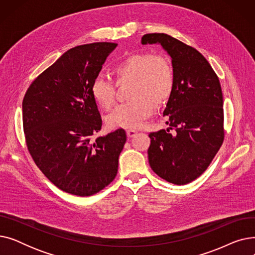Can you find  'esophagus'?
Wrapping results in <instances>:
<instances>
[{
	"mask_svg": "<svg viewBox=\"0 0 255 255\" xmlns=\"http://www.w3.org/2000/svg\"><path fill=\"white\" fill-rule=\"evenodd\" d=\"M136 134H137V131L136 130H133V129L127 130V136L128 137H134Z\"/></svg>",
	"mask_w": 255,
	"mask_h": 255,
	"instance_id": "1",
	"label": "esophagus"
}]
</instances>
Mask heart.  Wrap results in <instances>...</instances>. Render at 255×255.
<instances>
[{"instance_id":"heart-1","label":"heart","mask_w":255,"mask_h":255,"mask_svg":"<svg viewBox=\"0 0 255 255\" xmlns=\"http://www.w3.org/2000/svg\"><path fill=\"white\" fill-rule=\"evenodd\" d=\"M111 73L117 86L130 83L128 96L131 99L106 117V123L112 128L138 127L152 115L154 105L159 107L169 100L175 88V71L162 55L131 53L115 64ZM91 93L104 111H110L116 103L117 86L109 78L94 79Z\"/></svg>"}]
</instances>
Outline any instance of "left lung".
<instances>
[{
  "instance_id": "1",
  "label": "left lung",
  "mask_w": 255,
  "mask_h": 255,
  "mask_svg": "<svg viewBox=\"0 0 255 255\" xmlns=\"http://www.w3.org/2000/svg\"><path fill=\"white\" fill-rule=\"evenodd\" d=\"M141 43L161 44L175 71V88L163 112L169 128L149 134V163L163 180L188 184L203 175L224 139L219 78L198 50L167 34H145Z\"/></svg>"
}]
</instances>
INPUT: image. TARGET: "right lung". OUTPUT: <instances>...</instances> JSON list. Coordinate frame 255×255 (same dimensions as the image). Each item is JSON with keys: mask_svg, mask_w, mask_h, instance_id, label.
Wrapping results in <instances>:
<instances>
[{"mask_svg": "<svg viewBox=\"0 0 255 255\" xmlns=\"http://www.w3.org/2000/svg\"><path fill=\"white\" fill-rule=\"evenodd\" d=\"M118 46L96 42L67 50L35 78L22 100V126L30 155L61 190L78 196L101 191L117 176L127 136L117 129L97 135L102 120L91 87Z\"/></svg>", "mask_w": 255, "mask_h": 255, "instance_id": "right-lung-1", "label": "right lung"}]
</instances>
